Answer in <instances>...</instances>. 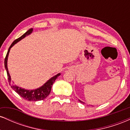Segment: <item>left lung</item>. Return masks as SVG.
Returning a JSON list of instances; mask_svg holds the SVG:
<instances>
[{
    "label": "left lung",
    "mask_w": 130,
    "mask_h": 130,
    "mask_svg": "<svg viewBox=\"0 0 130 130\" xmlns=\"http://www.w3.org/2000/svg\"><path fill=\"white\" fill-rule=\"evenodd\" d=\"M79 100V102H80V103H83V104H84V102H83V101H80V100Z\"/></svg>",
    "instance_id": "8db88e82"
}]
</instances>
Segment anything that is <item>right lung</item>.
Here are the masks:
<instances>
[{"label": "right lung", "instance_id": "obj_1", "mask_svg": "<svg viewBox=\"0 0 130 130\" xmlns=\"http://www.w3.org/2000/svg\"><path fill=\"white\" fill-rule=\"evenodd\" d=\"M32 32L33 29H30L29 30L27 31V32L25 33L24 35H22L21 37H19L18 39L15 40L13 41L12 44H11V46L9 47L8 52H7V55H6L4 63H5V68L6 69V71H7L8 82L9 83H10V85L11 86V88L15 91L16 93H18L21 97L23 98L24 99L30 101H37L39 100H44V98H46L49 95H50L53 83H54V81L56 80V79L57 78V77L60 75V73H58L57 74H56V75H55L54 76L52 77L50 79L46 82L45 84H43L41 87L38 88V89H35V90H30L22 89V88L19 87L18 86H16V85H13L12 84H11V76H10V74H9L8 67H7V60H8V57L9 53H10V49H11V47H12V46H14L16 43H18V41H20V40L23 39L24 38H25V37L27 36V35H30Z\"/></svg>", "mask_w": 130, "mask_h": 130}]
</instances>
